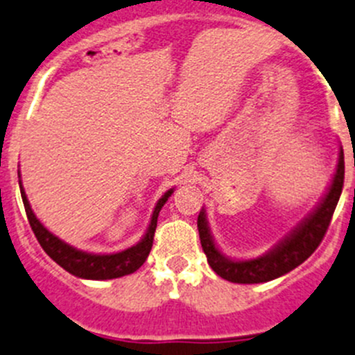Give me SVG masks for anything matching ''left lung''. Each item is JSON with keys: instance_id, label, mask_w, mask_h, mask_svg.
I'll return each instance as SVG.
<instances>
[{"instance_id": "1", "label": "left lung", "mask_w": 355, "mask_h": 355, "mask_svg": "<svg viewBox=\"0 0 355 355\" xmlns=\"http://www.w3.org/2000/svg\"><path fill=\"white\" fill-rule=\"evenodd\" d=\"M343 175H345V163H343V150H340L338 168H336L333 184L326 198L318 206V209L298 229H295L286 239L281 241L274 250H270L263 257L253 258V260L236 261L223 257L218 248L215 246V243H213L211 236H209L205 211L199 213V239H201L202 251L206 253L209 267L222 279L230 281V283L254 284L267 283V281L284 276L290 270H293L295 267L304 263L318 250L326 230H328L333 213H335L336 205H338L340 194H342Z\"/></svg>"}]
</instances>
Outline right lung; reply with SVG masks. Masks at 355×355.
<instances>
[{
	"label": "right lung",
	"instance_id": "add662e5",
	"mask_svg": "<svg viewBox=\"0 0 355 355\" xmlns=\"http://www.w3.org/2000/svg\"><path fill=\"white\" fill-rule=\"evenodd\" d=\"M171 192H173V189H170V191L157 201L153 213V218H150L149 229H147L146 236H144V239L140 241L139 244H135V246L128 248V250L125 251H119V253L94 254L86 253V251L81 250H76V248L69 246L67 243L58 239L57 236L48 232V230L41 225L40 220L36 218L33 209H31L29 201H27L26 198V192H24L22 184H20V194H22L27 220H29L31 229H33L37 243L41 244V248H43L44 251H46L48 257L53 261H57L62 269L71 272L72 276L83 277V279L97 281L116 279V277L128 276V274H133L137 269L142 267L144 261L149 257L150 248H153L154 232H156L157 227V215H159L161 208H163L164 202H166L168 198L171 196Z\"/></svg>",
	"mask_w": 355,
	"mask_h": 355
}]
</instances>
